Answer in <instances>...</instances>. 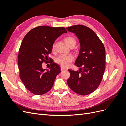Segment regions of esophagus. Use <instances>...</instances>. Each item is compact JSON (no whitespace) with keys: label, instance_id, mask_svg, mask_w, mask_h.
<instances>
[{"label":"esophagus","instance_id":"esophagus-1","mask_svg":"<svg viewBox=\"0 0 126 126\" xmlns=\"http://www.w3.org/2000/svg\"><path fill=\"white\" fill-rule=\"evenodd\" d=\"M66 69V68H63V67H60V70H61V71H63V70H65Z\"/></svg>","mask_w":126,"mask_h":126}]
</instances>
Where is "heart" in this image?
<instances>
[{"label":"heart","instance_id":"obj_1","mask_svg":"<svg viewBox=\"0 0 126 126\" xmlns=\"http://www.w3.org/2000/svg\"><path fill=\"white\" fill-rule=\"evenodd\" d=\"M66 44L70 47L71 45L76 44V40L72 37H67L64 39ZM74 60V57L71 55H63L58 56L55 59V62L59 65L63 67H67L69 63Z\"/></svg>","mask_w":126,"mask_h":126}]
</instances>
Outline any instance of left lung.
<instances>
[{
    "instance_id": "obj_1",
    "label": "left lung",
    "mask_w": 126,
    "mask_h": 126,
    "mask_svg": "<svg viewBox=\"0 0 126 126\" xmlns=\"http://www.w3.org/2000/svg\"><path fill=\"white\" fill-rule=\"evenodd\" d=\"M75 33L80 45L75 64L79 70L68 69L70 76L67 84L74 92L87 95L96 90L102 80L105 69V49L100 39L89 27L81 25L66 28Z\"/></svg>"
}]
</instances>
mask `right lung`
I'll list each match as a JSON object with an SVG mask.
<instances>
[{"label": "right lung", "mask_w": 126, "mask_h": 126, "mask_svg": "<svg viewBox=\"0 0 126 126\" xmlns=\"http://www.w3.org/2000/svg\"><path fill=\"white\" fill-rule=\"evenodd\" d=\"M67 32L63 27L41 26L30 30L24 38L19 51L18 67L21 80L32 94H43L52 87L60 67L52 62L48 69H43L42 63L47 62L56 39Z\"/></svg>", "instance_id": "add662e5"}]
</instances>
